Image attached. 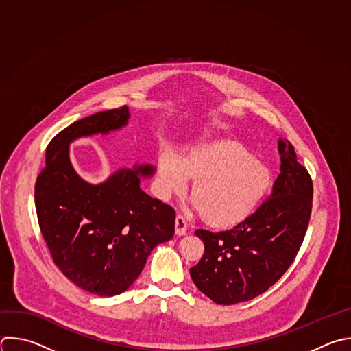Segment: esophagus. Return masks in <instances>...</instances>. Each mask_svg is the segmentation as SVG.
Masks as SVG:
<instances>
[{
    "label": "esophagus",
    "instance_id": "obj_1",
    "mask_svg": "<svg viewBox=\"0 0 351 351\" xmlns=\"http://www.w3.org/2000/svg\"><path fill=\"white\" fill-rule=\"evenodd\" d=\"M186 230H187V221L184 220L183 216L178 215L176 220H175V232H176V236H184L186 234Z\"/></svg>",
    "mask_w": 351,
    "mask_h": 351
}]
</instances>
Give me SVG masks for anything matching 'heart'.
I'll return each mask as SVG.
<instances>
[{
  "label": "heart",
  "instance_id": "1",
  "mask_svg": "<svg viewBox=\"0 0 351 351\" xmlns=\"http://www.w3.org/2000/svg\"><path fill=\"white\" fill-rule=\"evenodd\" d=\"M190 179L194 204L204 220L215 227H230L250 217L265 198L271 172L237 143H210L193 149L183 158L164 150L157 164V194L169 199L183 194Z\"/></svg>",
  "mask_w": 351,
  "mask_h": 351
}]
</instances>
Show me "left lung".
Wrapping results in <instances>:
<instances>
[{
    "instance_id": "1",
    "label": "left lung",
    "mask_w": 351,
    "mask_h": 351,
    "mask_svg": "<svg viewBox=\"0 0 351 351\" xmlns=\"http://www.w3.org/2000/svg\"><path fill=\"white\" fill-rule=\"evenodd\" d=\"M280 175L271 197L230 230H197L205 245L190 269L195 287L217 304L255 299L274 285L293 262L311 215L313 182L293 146L278 141Z\"/></svg>"
}]
</instances>
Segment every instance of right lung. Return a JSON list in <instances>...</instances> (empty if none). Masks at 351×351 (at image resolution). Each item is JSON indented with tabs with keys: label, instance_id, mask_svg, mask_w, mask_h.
Listing matches in <instances>:
<instances>
[{
	"label": "right lung",
	"instance_id": "right-lung-1",
	"mask_svg": "<svg viewBox=\"0 0 351 351\" xmlns=\"http://www.w3.org/2000/svg\"><path fill=\"white\" fill-rule=\"evenodd\" d=\"M130 119L124 106L64 128L48 145L36 183L37 217L55 265L73 284L97 296L125 292L152 251L175 234V210L141 187L156 167L136 162L93 184L71 164L74 141L123 130Z\"/></svg>",
	"mask_w": 351,
	"mask_h": 351
}]
</instances>
